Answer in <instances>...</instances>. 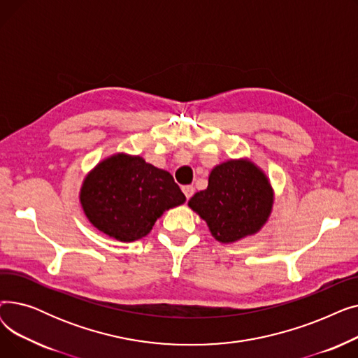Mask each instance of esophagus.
Wrapping results in <instances>:
<instances>
[{
    "label": "esophagus",
    "mask_w": 358,
    "mask_h": 358,
    "mask_svg": "<svg viewBox=\"0 0 358 358\" xmlns=\"http://www.w3.org/2000/svg\"><path fill=\"white\" fill-rule=\"evenodd\" d=\"M182 193L187 199H190L194 194V187L193 185H182Z\"/></svg>",
    "instance_id": "obj_1"
}]
</instances>
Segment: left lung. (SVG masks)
<instances>
[{
	"label": "left lung",
	"instance_id": "left-lung-1",
	"mask_svg": "<svg viewBox=\"0 0 358 358\" xmlns=\"http://www.w3.org/2000/svg\"><path fill=\"white\" fill-rule=\"evenodd\" d=\"M189 206L219 242L229 243L261 229L271 212L273 192L251 161L231 159L212 169L208 189L196 193Z\"/></svg>",
	"mask_w": 358,
	"mask_h": 358
}]
</instances>
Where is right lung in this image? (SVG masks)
Segmentation results:
<instances>
[{
  "instance_id": "right-lung-1",
  "label": "right lung",
  "mask_w": 358,
  "mask_h": 358,
  "mask_svg": "<svg viewBox=\"0 0 358 358\" xmlns=\"http://www.w3.org/2000/svg\"><path fill=\"white\" fill-rule=\"evenodd\" d=\"M81 204L103 234L123 241L148 235L157 219L185 201L173 176L141 157L113 155L85 177Z\"/></svg>"
}]
</instances>
